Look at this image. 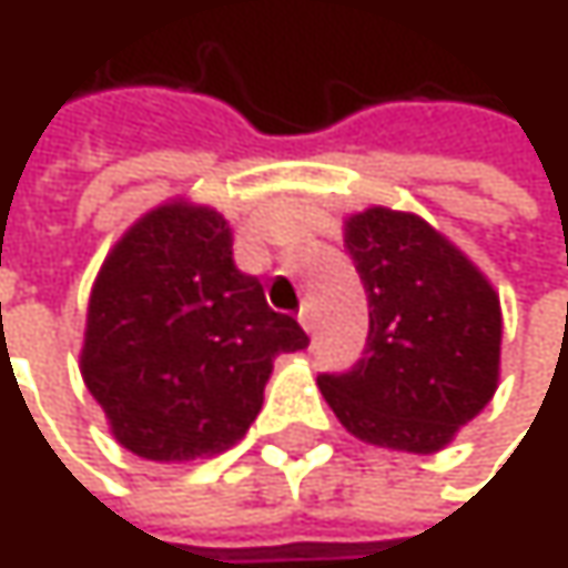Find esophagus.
<instances>
[{
	"label": "esophagus",
	"instance_id": "esophagus-1",
	"mask_svg": "<svg viewBox=\"0 0 568 568\" xmlns=\"http://www.w3.org/2000/svg\"><path fill=\"white\" fill-rule=\"evenodd\" d=\"M298 322H302V328H305V332H312V328H315V308H312V302H305V305L298 308Z\"/></svg>",
	"mask_w": 568,
	"mask_h": 568
}]
</instances>
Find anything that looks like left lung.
<instances>
[{
  "instance_id": "left-lung-1",
  "label": "left lung",
  "mask_w": 568,
  "mask_h": 568,
  "mask_svg": "<svg viewBox=\"0 0 568 568\" xmlns=\"http://www.w3.org/2000/svg\"><path fill=\"white\" fill-rule=\"evenodd\" d=\"M345 250L368 295V338L362 358L318 375V388L355 437L434 454L497 392L500 298L414 213L352 216Z\"/></svg>"
}]
</instances>
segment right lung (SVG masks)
Masks as SVG:
<instances>
[{"mask_svg":"<svg viewBox=\"0 0 568 568\" xmlns=\"http://www.w3.org/2000/svg\"><path fill=\"white\" fill-rule=\"evenodd\" d=\"M305 345L302 325L236 270L230 223L168 203L104 260L81 375L131 454L171 464L236 444L263 407L273 358Z\"/></svg>","mask_w":568,"mask_h":568,"instance_id":"obj_1","label":"right lung"}]
</instances>
